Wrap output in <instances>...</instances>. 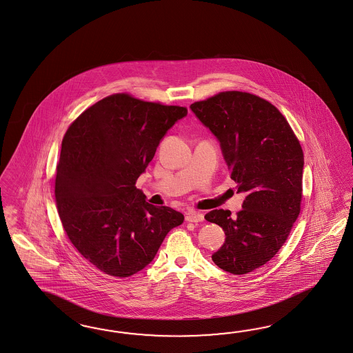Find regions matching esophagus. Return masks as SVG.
<instances>
[{
	"label": "esophagus",
	"instance_id": "obj_1",
	"mask_svg": "<svg viewBox=\"0 0 353 353\" xmlns=\"http://www.w3.org/2000/svg\"><path fill=\"white\" fill-rule=\"evenodd\" d=\"M185 220L190 221V223H199V221L203 220V214L199 212V211H190L185 215Z\"/></svg>",
	"mask_w": 353,
	"mask_h": 353
}]
</instances>
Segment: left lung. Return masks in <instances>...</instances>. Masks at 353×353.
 <instances>
[{"instance_id": "1", "label": "left lung", "mask_w": 353, "mask_h": 353, "mask_svg": "<svg viewBox=\"0 0 353 353\" xmlns=\"http://www.w3.org/2000/svg\"><path fill=\"white\" fill-rule=\"evenodd\" d=\"M190 110L216 137L236 193L245 194L236 216L229 210L205 215L225 233L212 261L234 275L251 272L276 254L299 217L302 148L281 111L251 93L221 92Z\"/></svg>"}]
</instances>
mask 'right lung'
Masks as SVG:
<instances>
[{"label":"right lung","mask_w":353,"mask_h":353,"mask_svg":"<svg viewBox=\"0 0 353 353\" xmlns=\"http://www.w3.org/2000/svg\"><path fill=\"white\" fill-rule=\"evenodd\" d=\"M187 114L121 93L96 102L68 129L56 169L57 210L70 242L101 272H141L183 223L179 211L145 202L136 181Z\"/></svg>","instance_id":"right-lung-1"}]
</instances>
